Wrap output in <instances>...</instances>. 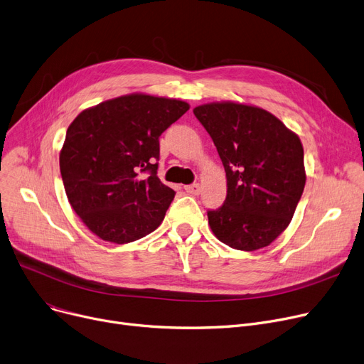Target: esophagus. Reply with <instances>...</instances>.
I'll return each mask as SVG.
<instances>
[{
    "mask_svg": "<svg viewBox=\"0 0 364 364\" xmlns=\"http://www.w3.org/2000/svg\"><path fill=\"white\" fill-rule=\"evenodd\" d=\"M185 191L188 192V194H192V196H198L200 191H201V186L200 183H192V185H186L185 186Z\"/></svg>",
    "mask_w": 364,
    "mask_h": 364,
    "instance_id": "esophagus-1",
    "label": "esophagus"
}]
</instances>
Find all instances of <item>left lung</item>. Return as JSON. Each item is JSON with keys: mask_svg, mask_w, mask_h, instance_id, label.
Listing matches in <instances>:
<instances>
[{"mask_svg": "<svg viewBox=\"0 0 364 364\" xmlns=\"http://www.w3.org/2000/svg\"><path fill=\"white\" fill-rule=\"evenodd\" d=\"M215 142L226 172L222 207L208 225L230 248L255 251L288 228L304 185V149L296 134L260 107L232 101L194 109Z\"/></svg>", "mask_w": 364, "mask_h": 364, "instance_id": "8db88e82", "label": "left lung"}]
</instances>
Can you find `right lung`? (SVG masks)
<instances>
[{
    "instance_id": "1",
    "label": "right lung",
    "mask_w": 364,
    "mask_h": 364,
    "mask_svg": "<svg viewBox=\"0 0 364 364\" xmlns=\"http://www.w3.org/2000/svg\"><path fill=\"white\" fill-rule=\"evenodd\" d=\"M188 110L185 101L129 94L70 123L61 179L72 208L97 237L127 244L160 226L176 192L157 176L159 138Z\"/></svg>"
}]
</instances>
